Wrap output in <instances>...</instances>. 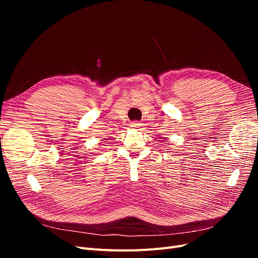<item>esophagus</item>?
<instances>
[{
    "label": "esophagus",
    "mask_w": 258,
    "mask_h": 258,
    "mask_svg": "<svg viewBox=\"0 0 258 258\" xmlns=\"http://www.w3.org/2000/svg\"><path fill=\"white\" fill-rule=\"evenodd\" d=\"M140 127H141V123H139L138 121H134L130 123V128L131 129H136V130H139Z\"/></svg>",
    "instance_id": "34e87169"
}]
</instances>
